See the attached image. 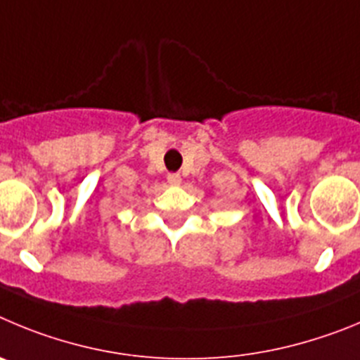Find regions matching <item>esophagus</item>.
I'll return each instance as SVG.
<instances>
[{
  "instance_id": "obj_1",
  "label": "esophagus",
  "mask_w": 360,
  "mask_h": 360,
  "mask_svg": "<svg viewBox=\"0 0 360 360\" xmlns=\"http://www.w3.org/2000/svg\"><path fill=\"white\" fill-rule=\"evenodd\" d=\"M167 181L170 184H172V186H179V184H181V176H179V174H176V172L168 174Z\"/></svg>"
}]
</instances>
